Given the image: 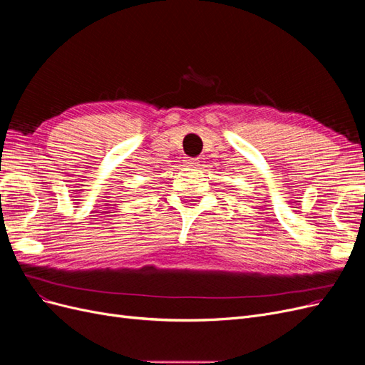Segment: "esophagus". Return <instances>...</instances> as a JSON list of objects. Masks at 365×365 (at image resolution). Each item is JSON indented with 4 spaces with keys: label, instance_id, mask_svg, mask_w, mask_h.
I'll return each mask as SVG.
<instances>
[{
    "label": "esophagus",
    "instance_id": "obj_1",
    "mask_svg": "<svg viewBox=\"0 0 365 365\" xmlns=\"http://www.w3.org/2000/svg\"><path fill=\"white\" fill-rule=\"evenodd\" d=\"M184 164L187 165V168H196L197 161H196L195 158H185V160H184Z\"/></svg>",
    "mask_w": 365,
    "mask_h": 365
}]
</instances>
